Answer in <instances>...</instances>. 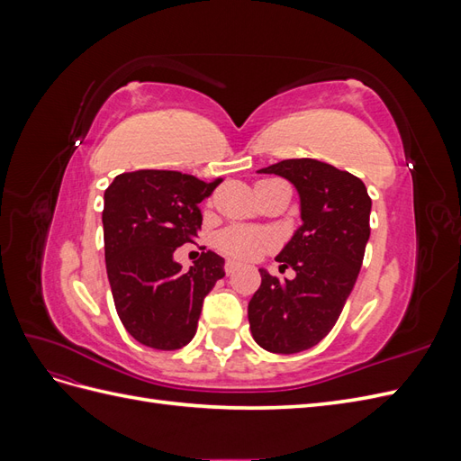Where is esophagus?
<instances>
[{
	"label": "esophagus",
	"instance_id": "34e87169",
	"mask_svg": "<svg viewBox=\"0 0 461 461\" xmlns=\"http://www.w3.org/2000/svg\"><path fill=\"white\" fill-rule=\"evenodd\" d=\"M239 267H240L239 261H236V259H227V263H225V273H227V275H232Z\"/></svg>",
	"mask_w": 461,
	"mask_h": 461
}]
</instances>
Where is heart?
<instances>
[{"mask_svg": "<svg viewBox=\"0 0 461 461\" xmlns=\"http://www.w3.org/2000/svg\"><path fill=\"white\" fill-rule=\"evenodd\" d=\"M221 252L239 259H258L273 246V239L259 229L230 227L217 234L215 240Z\"/></svg>", "mask_w": 461, "mask_h": 461, "instance_id": "heart-1", "label": "heart"}]
</instances>
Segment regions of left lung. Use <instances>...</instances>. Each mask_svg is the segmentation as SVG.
Masks as SVG:
<instances>
[{"label": "left lung", "mask_w": 461, "mask_h": 461, "mask_svg": "<svg viewBox=\"0 0 461 461\" xmlns=\"http://www.w3.org/2000/svg\"><path fill=\"white\" fill-rule=\"evenodd\" d=\"M259 173L296 186L303 222L276 256L296 276L281 281L259 269L249 330L263 350L296 354L323 340L342 313L364 263L371 198L357 176L317 159H285Z\"/></svg>", "instance_id": "left-lung-1"}]
</instances>
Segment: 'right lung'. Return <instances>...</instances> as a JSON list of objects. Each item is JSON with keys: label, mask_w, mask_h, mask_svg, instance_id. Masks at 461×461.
<instances>
[{"label": "right lung", "mask_w": 461, "mask_h": 461, "mask_svg": "<svg viewBox=\"0 0 461 461\" xmlns=\"http://www.w3.org/2000/svg\"><path fill=\"white\" fill-rule=\"evenodd\" d=\"M221 185L178 171H134L105 190V267L115 310L131 337L156 350H178L196 334L203 298L225 276V259L202 252L188 271L175 249L202 229L200 202Z\"/></svg>", "instance_id": "1"}]
</instances>
